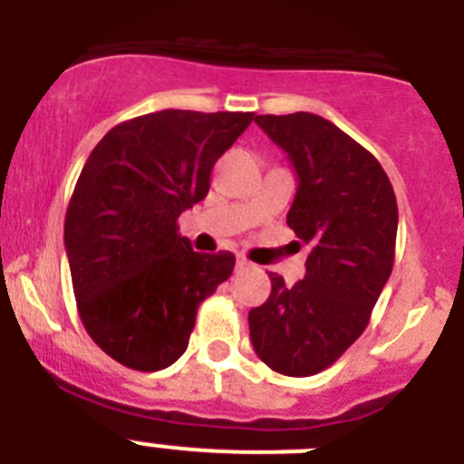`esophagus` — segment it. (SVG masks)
<instances>
[{
	"mask_svg": "<svg viewBox=\"0 0 464 464\" xmlns=\"http://www.w3.org/2000/svg\"><path fill=\"white\" fill-rule=\"evenodd\" d=\"M248 267H251V262L244 260V257H237V269H239V272H244V269Z\"/></svg>",
	"mask_w": 464,
	"mask_h": 464,
	"instance_id": "obj_1",
	"label": "esophagus"
}]
</instances>
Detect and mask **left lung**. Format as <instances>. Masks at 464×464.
I'll use <instances>...</instances> for the list:
<instances>
[{"label": "left lung", "instance_id": "left-lung-1", "mask_svg": "<svg viewBox=\"0 0 464 464\" xmlns=\"http://www.w3.org/2000/svg\"><path fill=\"white\" fill-rule=\"evenodd\" d=\"M256 122L297 171L288 227L309 257L295 285L269 274L272 295L248 314L251 342L278 374L314 376L370 325L395 262V190L379 160L325 118L297 111Z\"/></svg>", "mask_w": 464, "mask_h": 464}]
</instances>
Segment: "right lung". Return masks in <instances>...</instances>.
Listing matches in <instances>:
<instances>
[{"mask_svg": "<svg viewBox=\"0 0 464 464\" xmlns=\"http://www.w3.org/2000/svg\"><path fill=\"white\" fill-rule=\"evenodd\" d=\"M253 121L146 113L109 130L81 171L64 216L76 309L92 342L130 370L181 358L199 304L235 269L229 251H192L179 216L207 197L216 160Z\"/></svg>", "mask_w": 464, "mask_h": 464, "instance_id": "add662e5", "label": "right lung"}]
</instances>
